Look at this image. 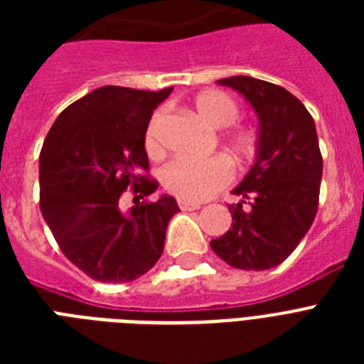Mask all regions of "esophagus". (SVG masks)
Returning <instances> with one entry per match:
<instances>
[{
	"label": "esophagus",
	"instance_id": "esophagus-1",
	"mask_svg": "<svg viewBox=\"0 0 364 364\" xmlns=\"http://www.w3.org/2000/svg\"><path fill=\"white\" fill-rule=\"evenodd\" d=\"M177 205H179L183 211L200 210V208H202V204H200V202H191V200H185V198L177 200Z\"/></svg>",
	"mask_w": 364,
	"mask_h": 364
}]
</instances>
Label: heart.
Segmentation results:
<instances>
[{"label": "heart", "instance_id": "1", "mask_svg": "<svg viewBox=\"0 0 364 364\" xmlns=\"http://www.w3.org/2000/svg\"><path fill=\"white\" fill-rule=\"evenodd\" d=\"M194 111L211 128H227L238 119V105L228 94L219 90H205L194 100ZM164 113L154 111L145 130V147L149 153H156L160 147L159 134ZM225 147L230 159L236 162L247 160L255 151V137L247 130H232L225 136ZM232 177L227 160L213 156L205 160L176 159L160 170V181L170 193L185 200H205L211 194L228 185Z\"/></svg>", "mask_w": 364, "mask_h": 364}]
</instances>
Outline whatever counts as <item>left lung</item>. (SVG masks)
Returning a JSON list of instances; mask_svg holds the SVG:
<instances>
[{
	"instance_id": "8db88e82",
	"label": "left lung",
	"mask_w": 364,
	"mask_h": 364,
	"mask_svg": "<svg viewBox=\"0 0 364 364\" xmlns=\"http://www.w3.org/2000/svg\"><path fill=\"white\" fill-rule=\"evenodd\" d=\"M217 85L242 94L259 119L257 149L228 205L232 228L211 240V249L240 270H268L293 253L316 219L323 159L316 122L283 87L234 75Z\"/></svg>"
}]
</instances>
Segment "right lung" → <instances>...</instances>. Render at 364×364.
<instances>
[{
  "label": "right lung",
  "instance_id": "obj_1",
  "mask_svg": "<svg viewBox=\"0 0 364 364\" xmlns=\"http://www.w3.org/2000/svg\"><path fill=\"white\" fill-rule=\"evenodd\" d=\"M126 87H102L65 107L39 154L41 213L62 253L96 282H134L164 251L168 223L179 208L162 194L122 211L121 194L139 198L159 183L147 171L145 130L170 96ZM137 198V202H139Z\"/></svg>",
  "mask_w": 364,
  "mask_h": 364
}]
</instances>
